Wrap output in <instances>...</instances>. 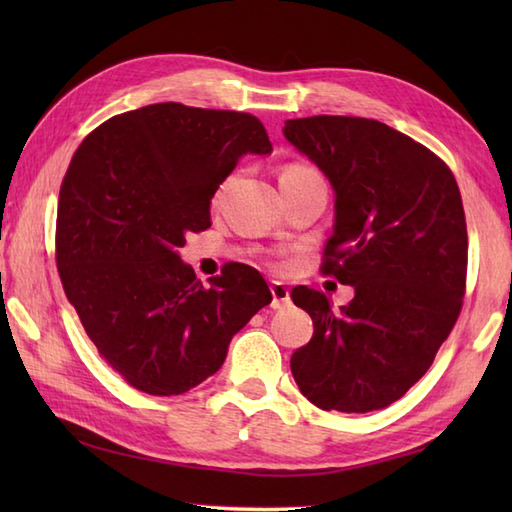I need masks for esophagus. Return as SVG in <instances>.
Returning <instances> with one entry per match:
<instances>
[{
	"label": "esophagus",
	"mask_w": 512,
	"mask_h": 512,
	"mask_svg": "<svg viewBox=\"0 0 512 512\" xmlns=\"http://www.w3.org/2000/svg\"><path fill=\"white\" fill-rule=\"evenodd\" d=\"M270 295H273L275 310L286 308L290 303V290L286 288V284H281V281H273V284H270Z\"/></svg>",
	"instance_id": "esophagus-1"
}]
</instances>
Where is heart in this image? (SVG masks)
Masks as SVG:
<instances>
[{
  "mask_svg": "<svg viewBox=\"0 0 512 512\" xmlns=\"http://www.w3.org/2000/svg\"><path fill=\"white\" fill-rule=\"evenodd\" d=\"M310 176H319V173L306 165H286L281 169L279 180H299V178H310Z\"/></svg>",
  "mask_w": 512,
  "mask_h": 512,
  "instance_id": "obj_1",
  "label": "heart"
}]
</instances>
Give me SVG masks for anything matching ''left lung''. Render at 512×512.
<instances>
[{"mask_svg":"<svg viewBox=\"0 0 512 512\" xmlns=\"http://www.w3.org/2000/svg\"><path fill=\"white\" fill-rule=\"evenodd\" d=\"M284 134L332 182L321 273L354 288L341 310L292 288L314 323L292 376L319 409H383L424 376L460 317L469 237L458 182L431 149L374 118H295Z\"/></svg>","mask_w":512,"mask_h":512,"instance_id":"obj_1","label":"left lung"}]
</instances>
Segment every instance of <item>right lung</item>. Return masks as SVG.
<instances>
[{
  "mask_svg": "<svg viewBox=\"0 0 512 512\" xmlns=\"http://www.w3.org/2000/svg\"><path fill=\"white\" fill-rule=\"evenodd\" d=\"M270 154L246 112L156 103L112 116L65 171L54 257L65 297L103 361L149 396H178L222 367L233 334L273 301L255 268L209 286L180 262L211 226V198L244 154Z\"/></svg>",
  "mask_w": 512,
  "mask_h": 512,
  "instance_id": "obj_1",
  "label": "right lung"
}]
</instances>
